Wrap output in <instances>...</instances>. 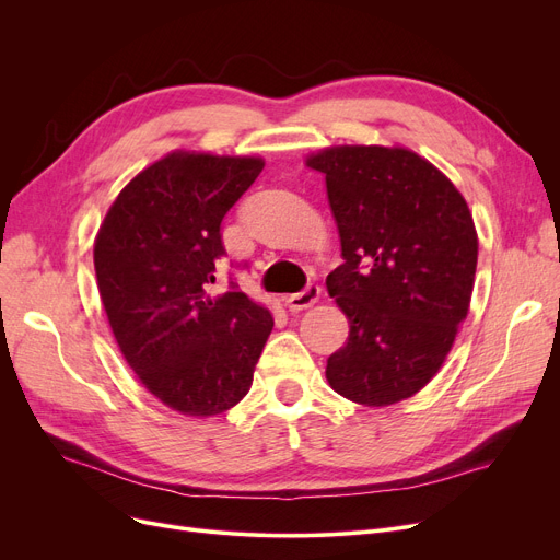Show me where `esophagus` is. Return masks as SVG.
Segmentation results:
<instances>
[{
    "instance_id": "1",
    "label": "esophagus",
    "mask_w": 560,
    "mask_h": 560,
    "mask_svg": "<svg viewBox=\"0 0 560 560\" xmlns=\"http://www.w3.org/2000/svg\"><path fill=\"white\" fill-rule=\"evenodd\" d=\"M317 300H319V285L308 283L304 290L295 292V295L285 298V306L290 311H304V308H311Z\"/></svg>"
}]
</instances>
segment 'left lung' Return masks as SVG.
I'll return each instance as SVG.
<instances>
[{"label":"left lung","instance_id":"1","mask_svg":"<svg viewBox=\"0 0 560 560\" xmlns=\"http://www.w3.org/2000/svg\"><path fill=\"white\" fill-rule=\"evenodd\" d=\"M306 163L325 174L345 258L327 290L349 338L327 359V381L357 404L401 401L435 376L467 315L472 215L443 172L401 147L342 144Z\"/></svg>","mask_w":560,"mask_h":560}]
</instances>
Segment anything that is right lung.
Listing matches in <instances>:
<instances>
[{"label":"right lung","mask_w":560,"mask_h":560,"mask_svg":"<svg viewBox=\"0 0 560 560\" xmlns=\"http://www.w3.org/2000/svg\"><path fill=\"white\" fill-rule=\"evenodd\" d=\"M262 161L174 152L117 195L95 241L104 311L144 388L184 416H218L252 386L275 319L238 283L215 292L222 220Z\"/></svg>","instance_id":"obj_1"}]
</instances>
